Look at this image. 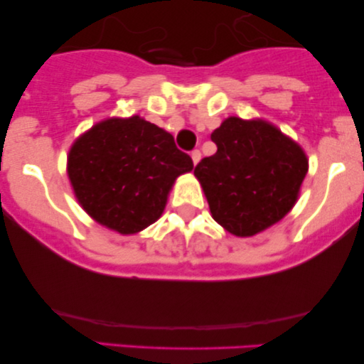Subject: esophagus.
I'll use <instances>...</instances> for the list:
<instances>
[{
    "mask_svg": "<svg viewBox=\"0 0 364 364\" xmlns=\"http://www.w3.org/2000/svg\"><path fill=\"white\" fill-rule=\"evenodd\" d=\"M191 157H192V162L197 166L198 161H200V159H202V154H200V151H198V149H196V151H192Z\"/></svg>",
    "mask_w": 364,
    "mask_h": 364,
    "instance_id": "34e87169",
    "label": "esophagus"
}]
</instances>
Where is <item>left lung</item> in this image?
I'll use <instances>...</instances> for the list:
<instances>
[{
    "instance_id": "8db88e82",
    "label": "left lung",
    "mask_w": 364,
    "mask_h": 364,
    "mask_svg": "<svg viewBox=\"0 0 364 364\" xmlns=\"http://www.w3.org/2000/svg\"><path fill=\"white\" fill-rule=\"evenodd\" d=\"M217 152L196 166L213 220L252 237L295 205L308 159L295 141L262 119L228 117L212 132Z\"/></svg>"
}]
</instances>
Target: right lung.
Masks as SVG:
<instances>
[{
	"mask_svg": "<svg viewBox=\"0 0 364 364\" xmlns=\"http://www.w3.org/2000/svg\"><path fill=\"white\" fill-rule=\"evenodd\" d=\"M192 168L172 134L139 116L96 124L68 156L77 202L94 220L124 235L156 222L176 178Z\"/></svg>",
	"mask_w": 364,
	"mask_h": 364,
	"instance_id": "obj_1",
	"label": "right lung"
}]
</instances>
